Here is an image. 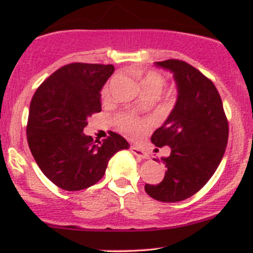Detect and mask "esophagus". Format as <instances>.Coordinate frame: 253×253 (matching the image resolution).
<instances>
[{"mask_svg":"<svg viewBox=\"0 0 253 253\" xmlns=\"http://www.w3.org/2000/svg\"><path fill=\"white\" fill-rule=\"evenodd\" d=\"M130 151H132L133 155L136 156V157H140V158H143V159H147V158H149V153H147L146 151L141 150L140 147H138V146H132V147H130Z\"/></svg>","mask_w":253,"mask_h":253,"instance_id":"obj_1","label":"esophagus"}]
</instances>
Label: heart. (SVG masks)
<instances>
[{
  "label": "heart",
  "mask_w": 253,
  "mask_h": 253,
  "mask_svg": "<svg viewBox=\"0 0 253 253\" xmlns=\"http://www.w3.org/2000/svg\"><path fill=\"white\" fill-rule=\"evenodd\" d=\"M140 81V85L143 88L145 94H157L162 91L165 85V78L162 76L159 72L155 70H149L144 72L143 75L139 76ZM103 97H107L109 95V84H107L102 90ZM118 127L126 133L129 136H138L141 134L145 128V121L139 119L136 115L132 113H124V114H119L115 119Z\"/></svg>",
  "instance_id": "1"
}]
</instances>
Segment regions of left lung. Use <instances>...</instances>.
<instances>
[{
  "instance_id": "left-lung-1",
  "label": "left lung",
  "mask_w": 253,
  "mask_h": 253,
  "mask_svg": "<svg viewBox=\"0 0 253 253\" xmlns=\"http://www.w3.org/2000/svg\"><path fill=\"white\" fill-rule=\"evenodd\" d=\"M156 65L173 72L178 97L163 126L151 136L156 146L171 149L170 156L162 158L165 176L158 184H145V191L158 201L178 202L196 194L214 175L227 146L228 121L219 91L202 72L179 59Z\"/></svg>"
}]
</instances>
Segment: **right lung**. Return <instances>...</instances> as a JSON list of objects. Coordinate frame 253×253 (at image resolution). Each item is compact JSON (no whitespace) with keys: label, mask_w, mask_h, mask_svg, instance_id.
<instances>
[{"label":"right lung","mask_w":253,"mask_h":253,"mask_svg":"<svg viewBox=\"0 0 253 253\" xmlns=\"http://www.w3.org/2000/svg\"><path fill=\"white\" fill-rule=\"evenodd\" d=\"M113 72L112 64H68L46 78L32 97L28 146L43 175L64 190L94 185L109 159L129 147L115 132L98 144L83 133L86 119L101 112L100 91Z\"/></svg>","instance_id":"obj_1"}]
</instances>
